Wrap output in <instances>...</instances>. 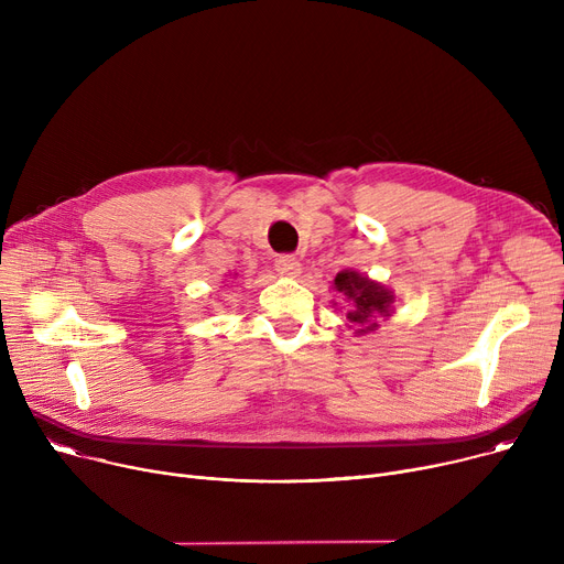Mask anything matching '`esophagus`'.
<instances>
[{"label": "esophagus", "mask_w": 564, "mask_h": 564, "mask_svg": "<svg viewBox=\"0 0 564 564\" xmlns=\"http://www.w3.org/2000/svg\"><path fill=\"white\" fill-rule=\"evenodd\" d=\"M275 271L282 278H297L300 271H302V264H300V259L295 254H282V257L275 259Z\"/></svg>", "instance_id": "34e87169"}]
</instances>
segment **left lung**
Returning <instances> with one entry per match:
<instances>
[{
	"instance_id": "left-lung-1",
	"label": "left lung",
	"mask_w": 564,
	"mask_h": 564,
	"mask_svg": "<svg viewBox=\"0 0 564 564\" xmlns=\"http://www.w3.org/2000/svg\"><path fill=\"white\" fill-rule=\"evenodd\" d=\"M332 289L345 300V318L348 327H355L357 336L379 329V321H388L395 312V293L386 284L361 275L355 269H343L336 273ZM336 305V302H334Z\"/></svg>"
}]
</instances>
